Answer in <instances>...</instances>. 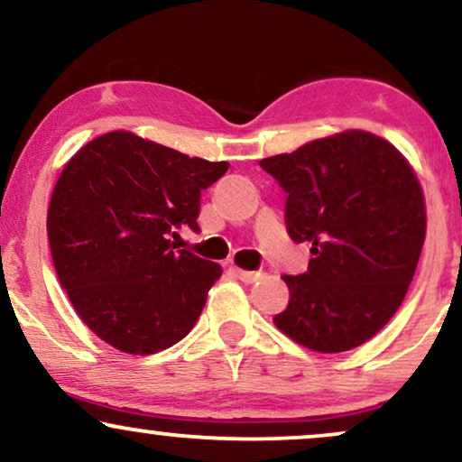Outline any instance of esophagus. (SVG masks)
I'll use <instances>...</instances> for the list:
<instances>
[{
    "instance_id": "1",
    "label": "esophagus",
    "mask_w": 462,
    "mask_h": 462,
    "mask_svg": "<svg viewBox=\"0 0 462 462\" xmlns=\"http://www.w3.org/2000/svg\"><path fill=\"white\" fill-rule=\"evenodd\" d=\"M236 274H238V279H241V282L254 283V282H258L262 273H258V271H243V268H236Z\"/></svg>"
}]
</instances>
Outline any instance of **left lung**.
<instances>
[{
	"mask_svg": "<svg viewBox=\"0 0 462 462\" xmlns=\"http://www.w3.org/2000/svg\"><path fill=\"white\" fill-rule=\"evenodd\" d=\"M260 166L282 185L285 226L311 243L307 273L283 274L285 311L273 322L313 352L369 341L401 307L426 235L416 174L388 140L349 130Z\"/></svg>",
	"mask_w": 462,
	"mask_h": 462,
	"instance_id": "1",
	"label": "left lung"
}]
</instances>
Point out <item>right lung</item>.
Instances as JSON below:
<instances>
[{
    "instance_id": "1",
    "label": "right lung",
    "mask_w": 462,
    "mask_h": 462,
    "mask_svg": "<svg viewBox=\"0 0 462 462\" xmlns=\"http://www.w3.org/2000/svg\"><path fill=\"white\" fill-rule=\"evenodd\" d=\"M227 168L130 132L102 134L66 163L46 217L52 264L108 346L157 354L194 328L221 266L172 238L200 230L202 189Z\"/></svg>"
}]
</instances>
